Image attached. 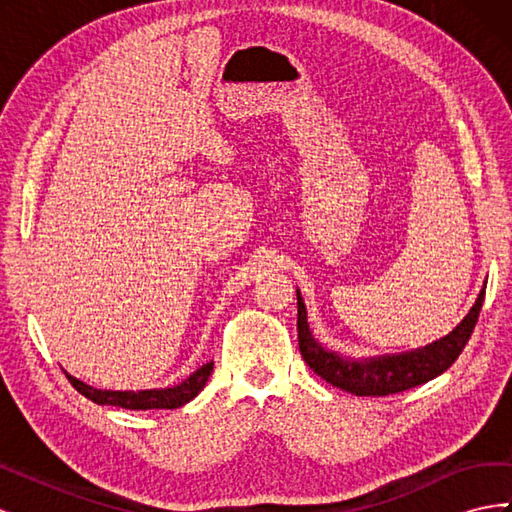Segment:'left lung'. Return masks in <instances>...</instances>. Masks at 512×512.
Returning a JSON list of instances; mask_svg holds the SVG:
<instances>
[{
    "mask_svg": "<svg viewBox=\"0 0 512 512\" xmlns=\"http://www.w3.org/2000/svg\"><path fill=\"white\" fill-rule=\"evenodd\" d=\"M485 301V288L480 290L470 314L457 324V329L421 350H412L393 356H378V359L350 361L335 352L324 350L312 337L307 324V312L301 294L297 290V329H299V350L303 361L314 369L322 380L359 397H384L414 389L431 378L440 376L455 363L461 350L466 348L468 339L478 322L480 307Z\"/></svg>",
    "mask_w": 512,
    "mask_h": 512,
    "instance_id": "8db88e82",
    "label": "left lung"
}]
</instances>
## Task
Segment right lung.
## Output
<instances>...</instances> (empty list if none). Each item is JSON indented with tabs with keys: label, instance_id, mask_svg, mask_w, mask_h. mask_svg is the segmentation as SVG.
I'll return each instance as SVG.
<instances>
[{
	"label": "right lung",
	"instance_id": "add662e5",
	"mask_svg": "<svg viewBox=\"0 0 512 512\" xmlns=\"http://www.w3.org/2000/svg\"><path fill=\"white\" fill-rule=\"evenodd\" d=\"M211 371H213V361L196 369L188 380H183L181 384L173 386V389H153V391H138V393H134V391H100V389H94V386L72 378L70 374H66V376L76 391L100 406H119L126 410H153V408L173 410V408H181L183 404H188L190 399H194L200 391H203V386L207 384Z\"/></svg>",
	"mask_w": 512,
	"mask_h": 512
}]
</instances>
